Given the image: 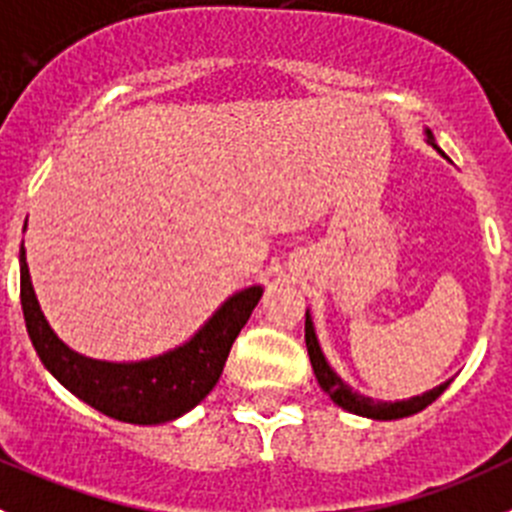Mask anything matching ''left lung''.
<instances>
[{
	"instance_id": "left-lung-1",
	"label": "left lung",
	"mask_w": 512,
	"mask_h": 512,
	"mask_svg": "<svg viewBox=\"0 0 512 512\" xmlns=\"http://www.w3.org/2000/svg\"><path fill=\"white\" fill-rule=\"evenodd\" d=\"M426 135H428V142L436 147L434 135H431V132H426ZM306 347H308V357H311L313 375H316L319 385L324 388V393L329 395L336 405H342L344 411L357 413V416L375 418V421H395V418L413 416V413L423 411L426 405L434 403V400L449 388V382H444V385H439V388L428 390V393L423 395H416V398L411 400H398V403H380V400H372V398H365V395L354 393L349 385H344L342 377L331 370L329 362H326L324 352H321L319 342H316V334H313V324L308 313H306Z\"/></svg>"
}]
</instances>
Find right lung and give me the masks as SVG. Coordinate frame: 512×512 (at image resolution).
Instances as JSON below:
<instances>
[{
  "instance_id": "add662e5",
  "label": "right lung",
  "mask_w": 512,
  "mask_h": 512,
  "mask_svg": "<svg viewBox=\"0 0 512 512\" xmlns=\"http://www.w3.org/2000/svg\"><path fill=\"white\" fill-rule=\"evenodd\" d=\"M260 296V285H252L232 296L191 342L173 352L145 362H127V365L99 362L68 349L53 334L32 290L25 245L20 250L22 313L35 352L76 398L104 416L124 423L153 426V423L173 421L191 411L193 405H199L222 377L229 349L250 319Z\"/></svg>"
}]
</instances>
